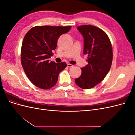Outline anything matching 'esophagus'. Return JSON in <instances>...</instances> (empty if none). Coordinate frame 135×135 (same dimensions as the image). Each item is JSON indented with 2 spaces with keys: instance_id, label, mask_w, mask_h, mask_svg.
I'll return each mask as SVG.
<instances>
[{
  "instance_id": "1",
  "label": "esophagus",
  "mask_w": 135,
  "mask_h": 135,
  "mask_svg": "<svg viewBox=\"0 0 135 135\" xmlns=\"http://www.w3.org/2000/svg\"><path fill=\"white\" fill-rule=\"evenodd\" d=\"M67 66H68V68H71V67H73V65H71V64H67Z\"/></svg>"
}]
</instances>
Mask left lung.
<instances>
[{"label": "left lung", "mask_w": 135, "mask_h": 135, "mask_svg": "<svg viewBox=\"0 0 135 135\" xmlns=\"http://www.w3.org/2000/svg\"><path fill=\"white\" fill-rule=\"evenodd\" d=\"M77 28L84 38L83 54L88 55V65L81 68V75L75 81L81 88L90 89L109 73L113 60L112 46L108 35L99 27L84 25Z\"/></svg>", "instance_id": "1"}]
</instances>
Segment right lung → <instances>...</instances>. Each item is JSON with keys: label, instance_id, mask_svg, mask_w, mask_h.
<instances>
[{"label": "right lung", "instance_id": "right-lung-1", "mask_svg": "<svg viewBox=\"0 0 135 135\" xmlns=\"http://www.w3.org/2000/svg\"><path fill=\"white\" fill-rule=\"evenodd\" d=\"M71 26H36L32 27L23 39L21 61L27 78L35 86L43 89L54 87L66 62L50 61L60 36L71 29Z\"/></svg>", "mask_w": 135, "mask_h": 135}]
</instances>
